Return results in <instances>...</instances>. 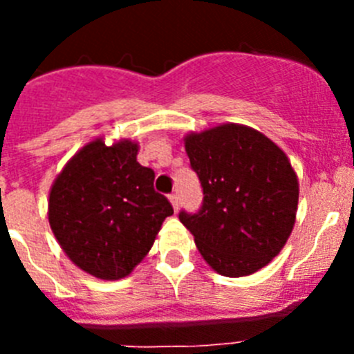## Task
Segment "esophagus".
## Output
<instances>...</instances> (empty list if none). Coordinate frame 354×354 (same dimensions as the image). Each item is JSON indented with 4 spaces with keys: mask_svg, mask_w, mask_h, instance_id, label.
<instances>
[{
    "mask_svg": "<svg viewBox=\"0 0 354 354\" xmlns=\"http://www.w3.org/2000/svg\"><path fill=\"white\" fill-rule=\"evenodd\" d=\"M168 200H170V204H171V207H174V211L175 212L179 211V196L175 195V193H171V195L168 196Z\"/></svg>",
    "mask_w": 354,
    "mask_h": 354,
    "instance_id": "1",
    "label": "esophagus"
}]
</instances>
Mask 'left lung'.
<instances>
[{"label":"left lung","mask_w":354,"mask_h":354,"mask_svg":"<svg viewBox=\"0 0 354 354\" xmlns=\"http://www.w3.org/2000/svg\"><path fill=\"white\" fill-rule=\"evenodd\" d=\"M184 149L204 187L196 214L179 220L216 273L248 277L282 252L298 212L299 183L273 140L243 124L187 133Z\"/></svg>","instance_id":"obj_1"}]
</instances>
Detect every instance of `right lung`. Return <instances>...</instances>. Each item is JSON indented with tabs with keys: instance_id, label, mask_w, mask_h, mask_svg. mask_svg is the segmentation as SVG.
Instances as JSON below:
<instances>
[{
	"instance_id": "add662e5",
	"label": "right lung",
	"mask_w": 354,
	"mask_h": 354,
	"mask_svg": "<svg viewBox=\"0 0 354 354\" xmlns=\"http://www.w3.org/2000/svg\"><path fill=\"white\" fill-rule=\"evenodd\" d=\"M134 140L102 136L81 147L49 189L48 220L65 255L99 280H120L145 259L170 202L154 192V171L136 161Z\"/></svg>"
}]
</instances>
